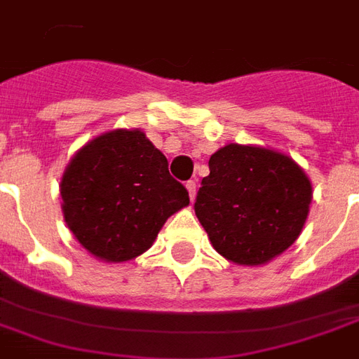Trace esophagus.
Here are the masks:
<instances>
[{
    "label": "esophagus",
    "mask_w": 359,
    "mask_h": 359,
    "mask_svg": "<svg viewBox=\"0 0 359 359\" xmlns=\"http://www.w3.org/2000/svg\"><path fill=\"white\" fill-rule=\"evenodd\" d=\"M185 187H187V191H189V198H191V201H195L196 183L195 182H187V183H185Z\"/></svg>",
    "instance_id": "34e87169"
}]
</instances>
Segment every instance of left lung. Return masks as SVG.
Masks as SVG:
<instances>
[{
    "label": "left lung",
    "instance_id": "left-lung-1",
    "mask_svg": "<svg viewBox=\"0 0 359 359\" xmlns=\"http://www.w3.org/2000/svg\"><path fill=\"white\" fill-rule=\"evenodd\" d=\"M208 166L195 214L215 252L238 265H263L297 241L312 201L299 164L276 151L229 144Z\"/></svg>",
    "mask_w": 359,
    "mask_h": 359
}]
</instances>
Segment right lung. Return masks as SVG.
Returning <instances> with one entry per match:
<instances>
[{
	"label": "right lung",
	"mask_w": 359,
	"mask_h": 359,
	"mask_svg": "<svg viewBox=\"0 0 359 359\" xmlns=\"http://www.w3.org/2000/svg\"><path fill=\"white\" fill-rule=\"evenodd\" d=\"M60 195L81 246L113 263L149 250L164 221L189 204L166 157L140 130L107 132L77 151Z\"/></svg>",
	"instance_id": "obj_1"
}]
</instances>
